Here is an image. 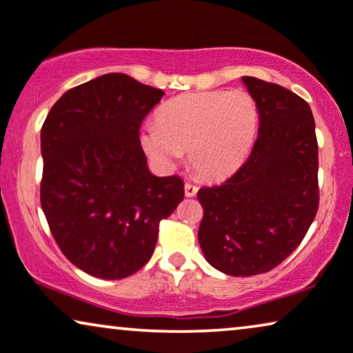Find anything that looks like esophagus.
Segmentation results:
<instances>
[{
    "instance_id": "obj_1",
    "label": "esophagus",
    "mask_w": 353,
    "mask_h": 353,
    "mask_svg": "<svg viewBox=\"0 0 353 353\" xmlns=\"http://www.w3.org/2000/svg\"><path fill=\"white\" fill-rule=\"evenodd\" d=\"M196 192H199V187L195 184H192V182H187L185 184V196H195Z\"/></svg>"
}]
</instances>
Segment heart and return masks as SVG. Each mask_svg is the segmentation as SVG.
I'll list each match as a JSON object with an SVG mask.
<instances>
[{"mask_svg":"<svg viewBox=\"0 0 353 353\" xmlns=\"http://www.w3.org/2000/svg\"><path fill=\"white\" fill-rule=\"evenodd\" d=\"M260 112L245 90H210L179 95L157 112V124L142 130L152 161L169 169L189 152L196 174L219 179L241 166L256 140Z\"/></svg>","mask_w":353,"mask_h":353,"instance_id":"heart-1","label":"heart"}]
</instances>
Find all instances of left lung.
I'll return each mask as SVG.
<instances>
[{"mask_svg":"<svg viewBox=\"0 0 353 353\" xmlns=\"http://www.w3.org/2000/svg\"><path fill=\"white\" fill-rule=\"evenodd\" d=\"M260 112L247 161L223 184L201 187V252L229 276H255L303 241L319 205L318 142L308 103L288 88L242 77Z\"/></svg>","mask_w":353,"mask_h":353,"instance_id":"left-lung-1","label":"left lung"}]
</instances>
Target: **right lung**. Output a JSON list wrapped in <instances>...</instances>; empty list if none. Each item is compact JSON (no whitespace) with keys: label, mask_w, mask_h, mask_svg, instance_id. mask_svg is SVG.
<instances>
[{"label":"right lung","mask_w":353,"mask_h":353,"mask_svg":"<svg viewBox=\"0 0 353 353\" xmlns=\"http://www.w3.org/2000/svg\"><path fill=\"white\" fill-rule=\"evenodd\" d=\"M163 90L125 74L70 88L41 128L40 201L64 256L100 279L148 263L159 221L184 200L179 176L148 171L140 125Z\"/></svg>","instance_id":"1"}]
</instances>
